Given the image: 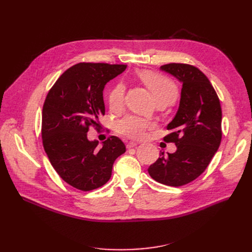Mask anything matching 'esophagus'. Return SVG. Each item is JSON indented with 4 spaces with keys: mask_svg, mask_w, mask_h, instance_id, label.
Listing matches in <instances>:
<instances>
[{
    "mask_svg": "<svg viewBox=\"0 0 252 252\" xmlns=\"http://www.w3.org/2000/svg\"><path fill=\"white\" fill-rule=\"evenodd\" d=\"M137 143H135V142H129V143H127L126 144V148L127 149H130V148H134V147H136L137 146Z\"/></svg>",
    "mask_w": 252,
    "mask_h": 252,
    "instance_id": "34e87169",
    "label": "esophagus"
}]
</instances>
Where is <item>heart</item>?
Returning a JSON list of instances; mask_svg holds the SVG:
<instances>
[{
    "instance_id": "obj_1",
    "label": "heart",
    "mask_w": 252,
    "mask_h": 252,
    "mask_svg": "<svg viewBox=\"0 0 252 252\" xmlns=\"http://www.w3.org/2000/svg\"><path fill=\"white\" fill-rule=\"evenodd\" d=\"M138 76L153 94L155 102L159 100H166L175 102L178 97L177 86L166 76L150 70H141ZM126 95V87L123 83L116 84L108 94L109 107L113 111L122 109ZM154 127L152 122L135 116L127 115L116 125V129L119 134L126 136L128 139L141 141L148 136L149 130Z\"/></svg>"
}]
</instances>
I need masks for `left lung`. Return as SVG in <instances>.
I'll use <instances>...</instances> for the list:
<instances>
[{
    "instance_id": "obj_1",
    "label": "left lung",
    "mask_w": 252,
    "mask_h": 252,
    "mask_svg": "<svg viewBox=\"0 0 252 252\" xmlns=\"http://www.w3.org/2000/svg\"><path fill=\"white\" fill-rule=\"evenodd\" d=\"M160 69L183 84L179 110L167 126L170 134L163 138L175 143L177 151L165 157L161 153L148 173L158 183L180 187L199 177L218 151L221 108L216 90L200 69L185 63L165 64Z\"/></svg>"
}]
</instances>
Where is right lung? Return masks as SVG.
<instances>
[{
    "label": "right lung",
    "mask_w": 252,
    "mask_h": 252,
    "mask_svg": "<svg viewBox=\"0 0 252 252\" xmlns=\"http://www.w3.org/2000/svg\"><path fill=\"white\" fill-rule=\"evenodd\" d=\"M126 68L124 64L77 63L64 71L49 91L42 114V139L49 160L60 178L81 191L107 183L118 156L126 152L121 139L111 136L98 147L89 141L90 126L99 128L105 114L103 90Z\"/></svg>",
    "instance_id": "1"
}]
</instances>
